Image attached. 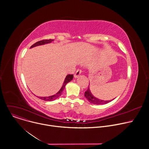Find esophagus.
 I'll list each match as a JSON object with an SVG mask.
<instances>
[{
    "label": "esophagus",
    "mask_w": 149,
    "mask_h": 149,
    "mask_svg": "<svg viewBox=\"0 0 149 149\" xmlns=\"http://www.w3.org/2000/svg\"><path fill=\"white\" fill-rule=\"evenodd\" d=\"M81 72H82V71L81 70H78L77 71H76V72L75 73V74H74V77L76 78H78L79 75H80V74H81Z\"/></svg>",
    "instance_id": "34e87169"
}]
</instances>
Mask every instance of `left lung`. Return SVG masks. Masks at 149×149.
<instances>
[{
  "label": "left lung",
  "instance_id": "1",
  "mask_svg": "<svg viewBox=\"0 0 149 149\" xmlns=\"http://www.w3.org/2000/svg\"><path fill=\"white\" fill-rule=\"evenodd\" d=\"M90 86V85H89ZM84 96L86 97V98L88 100V101L91 103V104H96V105H101V104H107L109 102H110V101H111L112 100H113L115 98H113L112 100H102L100 99H98L96 97H95L91 93L90 89V87L88 86L87 90L85 92L84 94Z\"/></svg>",
  "mask_w": 149,
  "mask_h": 149
}]
</instances>
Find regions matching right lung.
I'll return each instance as SVG.
<instances>
[{
	"instance_id": "right-lung-1",
	"label": "right lung",
	"mask_w": 149,
	"mask_h": 149,
	"mask_svg": "<svg viewBox=\"0 0 149 149\" xmlns=\"http://www.w3.org/2000/svg\"><path fill=\"white\" fill-rule=\"evenodd\" d=\"M54 39H45V40H42L40 41H38L36 43H35L33 45H32L31 47V48H33L35 47H37V46H39V45H45L47 44H49L51 43V42L54 41ZM73 75H71V74H68L66 76L64 81H63V85L61 87V88L59 90V91L56 93L55 94L53 95H51L49 97H38V98H39L40 99L42 100H44V101H54L55 100H56V98H58L59 97H60L62 93V91H63L65 88V87L67 85V83H68L69 82H70L72 79H73Z\"/></svg>"
}]
</instances>
